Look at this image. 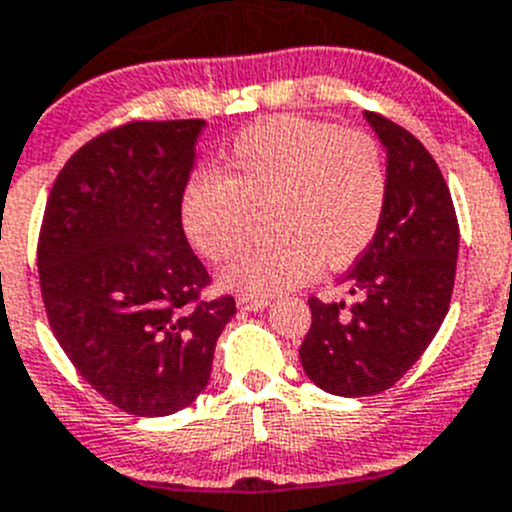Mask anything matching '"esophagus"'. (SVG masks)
Returning a JSON list of instances; mask_svg holds the SVG:
<instances>
[{
	"instance_id": "1",
	"label": "esophagus",
	"mask_w": 512,
	"mask_h": 512,
	"mask_svg": "<svg viewBox=\"0 0 512 512\" xmlns=\"http://www.w3.org/2000/svg\"><path fill=\"white\" fill-rule=\"evenodd\" d=\"M237 308L252 313V310L267 308V300L265 298H255V295H240V298H237Z\"/></svg>"
}]
</instances>
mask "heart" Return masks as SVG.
<instances>
[{
  "mask_svg": "<svg viewBox=\"0 0 512 512\" xmlns=\"http://www.w3.org/2000/svg\"><path fill=\"white\" fill-rule=\"evenodd\" d=\"M389 204L379 143L336 123L278 116L234 136L219 171H194L179 202L181 229L202 257L224 262L247 242L250 209H267L275 240L224 267L222 285L247 295L283 293L321 262L346 267L369 250Z\"/></svg>",
  "mask_w": 512,
  "mask_h": 512,
  "instance_id": "obj_1",
  "label": "heart"
}]
</instances>
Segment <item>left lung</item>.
<instances>
[{"mask_svg": "<svg viewBox=\"0 0 512 512\" xmlns=\"http://www.w3.org/2000/svg\"><path fill=\"white\" fill-rule=\"evenodd\" d=\"M366 121L386 148L389 204L369 250L343 283L358 303L310 298L300 364L336 396H374L419 361L450 310L460 224L450 189L419 138L379 113Z\"/></svg>", "mask_w": 512, "mask_h": 512, "instance_id": "8db88e82", "label": "left lung"}]
</instances>
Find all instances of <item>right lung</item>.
Listing matches in <instances>:
<instances>
[{
	"label": "right lung",
	"instance_id": "obj_1",
	"mask_svg": "<svg viewBox=\"0 0 512 512\" xmlns=\"http://www.w3.org/2000/svg\"><path fill=\"white\" fill-rule=\"evenodd\" d=\"M202 118L131 121L62 166L37 242L42 303L78 374L133 417L189 407L237 308L181 229Z\"/></svg>",
	"mask_w": 512,
	"mask_h": 512
}]
</instances>
